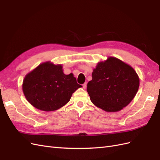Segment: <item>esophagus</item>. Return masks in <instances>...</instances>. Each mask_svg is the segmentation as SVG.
Masks as SVG:
<instances>
[{
    "instance_id": "34e87169",
    "label": "esophagus",
    "mask_w": 160,
    "mask_h": 160,
    "mask_svg": "<svg viewBox=\"0 0 160 160\" xmlns=\"http://www.w3.org/2000/svg\"><path fill=\"white\" fill-rule=\"evenodd\" d=\"M83 89H86V88H87V83H85L83 85Z\"/></svg>"
}]
</instances>
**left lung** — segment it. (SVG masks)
I'll return each mask as SVG.
<instances>
[{
	"mask_svg": "<svg viewBox=\"0 0 160 160\" xmlns=\"http://www.w3.org/2000/svg\"><path fill=\"white\" fill-rule=\"evenodd\" d=\"M139 87V76L132 66L108 57L93 69L87 91L96 107L106 112H117L133 99Z\"/></svg>",
	"mask_w": 160,
	"mask_h": 160,
	"instance_id": "1",
	"label": "left lung"
}]
</instances>
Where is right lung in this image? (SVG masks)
Here are the masks:
<instances>
[{"instance_id": "obj_1", "label": "right lung", "mask_w": 160, "mask_h": 160, "mask_svg": "<svg viewBox=\"0 0 160 160\" xmlns=\"http://www.w3.org/2000/svg\"><path fill=\"white\" fill-rule=\"evenodd\" d=\"M82 86L72 73L65 75L61 64L42 62L27 73L22 82L25 98L34 108L53 111L69 102L74 92Z\"/></svg>"}]
</instances>
